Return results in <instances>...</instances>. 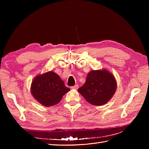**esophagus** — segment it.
Returning <instances> with one entry per match:
<instances>
[{"instance_id": "obj_1", "label": "esophagus", "mask_w": 149, "mask_h": 149, "mask_svg": "<svg viewBox=\"0 0 149 149\" xmlns=\"http://www.w3.org/2000/svg\"><path fill=\"white\" fill-rule=\"evenodd\" d=\"M78 84H76L74 86H71V89H77L78 88Z\"/></svg>"}]
</instances>
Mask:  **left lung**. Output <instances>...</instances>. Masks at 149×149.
<instances>
[{
  "label": "left lung",
  "instance_id": "1",
  "mask_svg": "<svg viewBox=\"0 0 149 149\" xmlns=\"http://www.w3.org/2000/svg\"><path fill=\"white\" fill-rule=\"evenodd\" d=\"M116 89L114 76L106 69H102L89 72L85 83L78 91L91 104L102 106L112 97Z\"/></svg>",
  "mask_w": 149,
  "mask_h": 149
}]
</instances>
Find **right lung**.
Segmentation results:
<instances>
[{
    "label": "right lung",
    "mask_w": 149,
    "mask_h": 149,
    "mask_svg": "<svg viewBox=\"0 0 149 149\" xmlns=\"http://www.w3.org/2000/svg\"><path fill=\"white\" fill-rule=\"evenodd\" d=\"M30 89L35 100L46 107L57 104L70 90L65 86L60 76L52 71L36 76Z\"/></svg>",
    "instance_id": "obj_1"
}]
</instances>
